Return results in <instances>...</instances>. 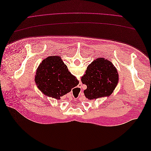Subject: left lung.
<instances>
[{"label": "left lung", "instance_id": "8db88e82", "mask_svg": "<svg viewBox=\"0 0 151 151\" xmlns=\"http://www.w3.org/2000/svg\"><path fill=\"white\" fill-rule=\"evenodd\" d=\"M81 81L87 86L84 91L85 96L89 99H95L112 94L118 83V74L110 61L98 58L87 67Z\"/></svg>", "mask_w": 151, "mask_h": 151}]
</instances>
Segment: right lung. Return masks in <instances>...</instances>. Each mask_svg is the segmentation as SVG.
<instances>
[{"mask_svg":"<svg viewBox=\"0 0 151 151\" xmlns=\"http://www.w3.org/2000/svg\"><path fill=\"white\" fill-rule=\"evenodd\" d=\"M35 82L45 95L57 99L69 93L79 84L59 56L44 59L36 70Z\"/></svg>","mask_w":151,"mask_h":151,"instance_id":"1","label":"right lung"}]
</instances>
